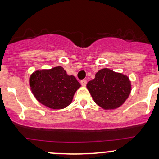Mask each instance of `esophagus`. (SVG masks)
Wrapping results in <instances>:
<instances>
[{"label":"esophagus","instance_id":"34e87169","mask_svg":"<svg viewBox=\"0 0 159 159\" xmlns=\"http://www.w3.org/2000/svg\"><path fill=\"white\" fill-rule=\"evenodd\" d=\"M80 83H81V85H83V86H85V85H86V84H87V81L86 80H81V82H80Z\"/></svg>","mask_w":159,"mask_h":159}]
</instances>
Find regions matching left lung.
<instances>
[{"instance_id":"obj_1","label":"left lung","mask_w":159,"mask_h":159,"mask_svg":"<svg viewBox=\"0 0 159 159\" xmlns=\"http://www.w3.org/2000/svg\"><path fill=\"white\" fill-rule=\"evenodd\" d=\"M86 87L94 102L103 110H115L122 106L131 91V81L126 75L108 68L98 71Z\"/></svg>"}]
</instances>
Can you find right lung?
<instances>
[{
	"mask_svg": "<svg viewBox=\"0 0 159 159\" xmlns=\"http://www.w3.org/2000/svg\"><path fill=\"white\" fill-rule=\"evenodd\" d=\"M29 85L38 102L53 110L70 105L81 86L75 76L67 74L61 66L34 71L30 76Z\"/></svg>",
	"mask_w": 159,
	"mask_h": 159,
	"instance_id": "1",
	"label": "right lung"
}]
</instances>
